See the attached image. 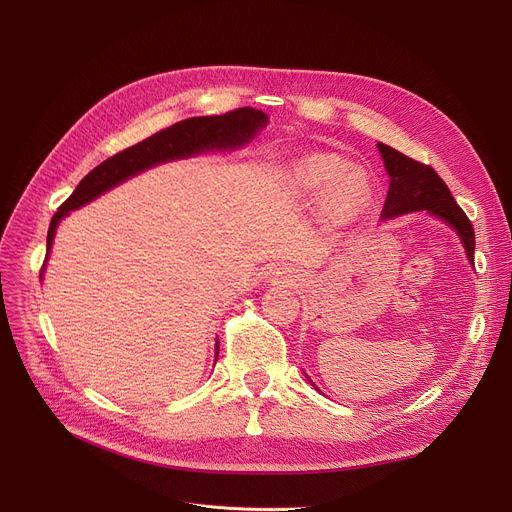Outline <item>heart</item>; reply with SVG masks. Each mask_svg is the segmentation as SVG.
<instances>
[{
    "label": "heart",
    "instance_id": "b5f03b06",
    "mask_svg": "<svg viewBox=\"0 0 512 512\" xmlns=\"http://www.w3.org/2000/svg\"><path fill=\"white\" fill-rule=\"evenodd\" d=\"M346 170V161L332 153L309 155L297 166V180L307 193L321 195L332 188L328 211L338 222L357 215L369 197L365 178L361 174H344Z\"/></svg>",
    "mask_w": 512,
    "mask_h": 512
}]
</instances>
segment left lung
Returning a JSON list of instances; mask_svg holds the SVG:
<instances>
[{"label": "left lung", "instance_id": "1", "mask_svg": "<svg viewBox=\"0 0 512 512\" xmlns=\"http://www.w3.org/2000/svg\"><path fill=\"white\" fill-rule=\"evenodd\" d=\"M378 149L382 153L386 172L390 174V188L382 209V218H394V215L427 209L456 230L467 249L469 261H473V224L459 203L454 201L446 182L436 174V170L411 159L409 155H402L384 143H378Z\"/></svg>", "mask_w": 512, "mask_h": 512}]
</instances>
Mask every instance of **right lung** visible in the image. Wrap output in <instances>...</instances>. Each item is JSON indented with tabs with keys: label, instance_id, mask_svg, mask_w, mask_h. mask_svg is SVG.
Instances as JSON below:
<instances>
[{
	"label": "right lung",
	"instance_id": "1",
	"mask_svg": "<svg viewBox=\"0 0 512 512\" xmlns=\"http://www.w3.org/2000/svg\"><path fill=\"white\" fill-rule=\"evenodd\" d=\"M267 124V116L253 107H238L234 112L220 116H199L176 122L164 130L155 132L153 137L132 145L112 157H107L103 164L91 170L83 180L78 182L74 193L58 207V213L51 218L47 232V253L51 249L53 232H56L60 220L72 209H78L110 191L112 186L122 180L139 174L151 166L170 161L178 157H188L207 149H234L242 143L253 139V134ZM43 276V267H41ZM220 351V344L215 346Z\"/></svg>",
	"mask_w": 512,
	"mask_h": 512
}]
</instances>
